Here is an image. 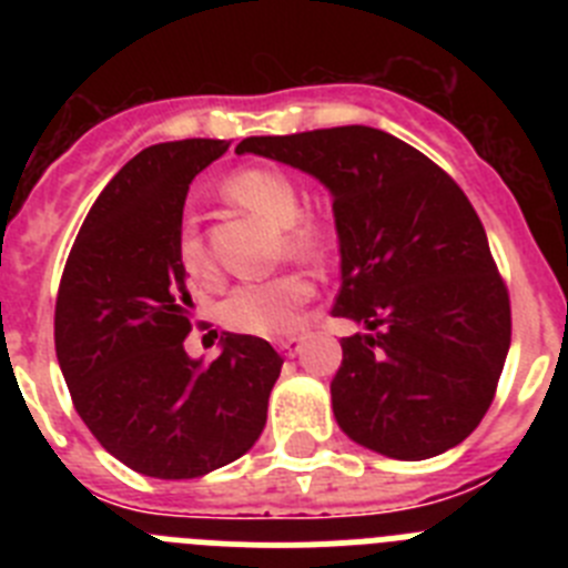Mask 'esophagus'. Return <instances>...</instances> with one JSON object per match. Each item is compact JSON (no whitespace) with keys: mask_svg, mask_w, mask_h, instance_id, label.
Masks as SVG:
<instances>
[{"mask_svg":"<svg viewBox=\"0 0 568 568\" xmlns=\"http://www.w3.org/2000/svg\"><path fill=\"white\" fill-rule=\"evenodd\" d=\"M298 349H301V338H298V335H295V338L278 341V353H281V355H287V358H293V355H298Z\"/></svg>","mask_w":568,"mask_h":568,"instance_id":"esophagus-1","label":"esophagus"}]
</instances>
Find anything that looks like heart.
<instances>
[{"label":"heart","mask_w":568,"mask_h":568,"mask_svg":"<svg viewBox=\"0 0 568 568\" xmlns=\"http://www.w3.org/2000/svg\"><path fill=\"white\" fill-rule=\"evenodd\" d=\"M224 195L250 213L261 215L273 227H287V250L295 258H318L327 253L333 230L318 215H297L301 212V190L278 168H244L235 170L224 182ZM175 258L190 281L213 278V258L204 247L202 233L193 222H184ZM313 284L298 273L278 275L267 281L241 284L224 298L222 321L230 329L258 338H287L301 327L304 307L313 301Z\"/></svg>","instance_id":"obj_1"}]
</instances>
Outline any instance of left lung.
Segmentation results:
<instances>
[{
  "label": "left lung",
  "mask_w": 568,
  "mask_h": 568,
  "mask_svg": "<svg viewBox=\"0 0 568 568\" xmlns=\"http://www.w3.org/2000/svg\"><path fill=\"white\" fill-rule=\"evenodd\" d=\"M235 153L298 168L333 195L341 341L333 413L355 444L424 460L469 438L511 341L509 293L464 190L384 130L250 135Z\"/></svg>",
  "instance_id": "1"
}]
</instances>
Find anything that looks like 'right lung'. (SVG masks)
<instances>
[{
  "mask_svg": "<svg viewBox=\"0 0 568 568\" xmlns=\"http://www.w3.org/2000/svg\"><path fill=\"white\" fill-rule=\"evenodd\" d=\"M227 148L184 139L133 155L90 207L59 284L57 358L79 418L148 478H202L247 453L284 364L255 335L224 333L210 364L184 353V199Z\"/></svg>",
  "mask_w": 568,
  "mask_h": 568,
  "instance_id": "obj_1",
  "label": "right lung"
}]
</instances>
